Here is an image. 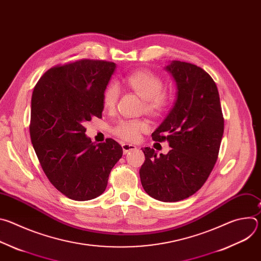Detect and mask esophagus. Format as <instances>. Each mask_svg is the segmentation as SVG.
Returning <instances> with one entry per match:
<instances>
[{
	"mask_svg": "<svg viewBox=\"0 0 261 261\" xmlns=\"http://www.w3.org/2000/svg\"><path fill=\"white\" fill-rule=\"evenodd\" d=\"M122 147H123V153H124L125 155L128 154L130 151H133V150H135V148H137L136 145L130 144V143H123V144H122Z\"/></svg>",
	"mask_w": 261,
	"mask_h": 261,
	"instance_id": "34e87169",
	"label": "esophagus"
}]
</instances>
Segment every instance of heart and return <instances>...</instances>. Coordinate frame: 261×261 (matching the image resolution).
Returning <instances> with one entry per match:
<instances>
[{"label": "heart", "instance_id": "1", "mask_svg": "<svg viewBox=\"0 0 261 261\" xmlns=\"http://www.w3.org/2000/svg\"><path fill=\"white\" fill-rule=\"evenodd\" d=\"M127 85L144 100L145 109L150 113L164 108L169 100L163 90V81L150 71H137L132 73L126 80ZM119 88L115 83L107 86L103 93V105L105 108H114L119 98ZM148 129V124L143 120H125L119 123L115 129V134L119 137L128 140L136 141L141 132Z\"/></svg>", "mask_w": 261, "mask_h": 261}]
</instances>
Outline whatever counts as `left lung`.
<instances>
[{
	"mask_svg": "<svg viewBox=\"0 0 261 261\" xmlns=\"http://www.w3.org/2000/svg\"><path fill=\"white\" fill-rule=\"evenodd\" d=\"M165 70L175 83L176 96L152 137L167 140L172 148L166 155L141 148L145 161L139 175L151 197L174 202L196 193L207 179L218 159L224 119L217 86L203 69L172 61Z\"/></svg>",
	"mask_w": 261,
	"mask_h": 261,
	"instance_id": "8db88e82",
	"label": "left lung"
}]
</instances>
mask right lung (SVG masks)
<instances>
[{
  "label": "right lung",
  "instance_id": "right-lung-1",
  "mask_svg": "<svg viewBox=\"0 0 261 261\" xmlns=\"http://www.w3.org/2000/svg\"><path fill=\"white\" fill-rule=\"evenodd\" d=\"M106 61L80 60L47 70L34 88L30 135L49 181L70 199L86 201L106 189L122 158L114 139L95 144L86 122L102 118L103 93L116 70Z\"/></svg>",
  "mask_w": 261,
  "mask_h": 261
}]
</instances>
